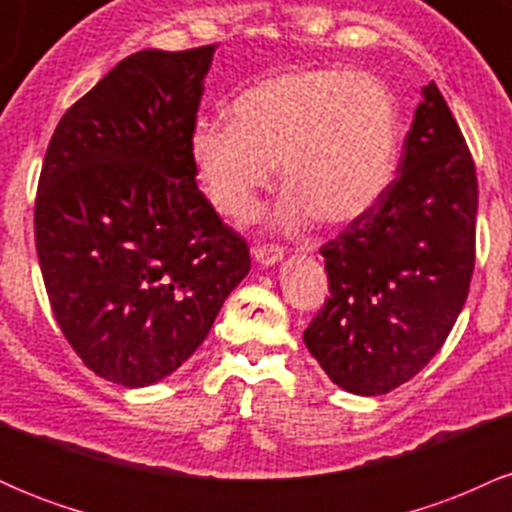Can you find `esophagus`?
Here are the masks:
<instances>
[{
  "mask_svg": "<svg viewBox=\"0 0 512 512\" xmlns=\"http://www.w3.org/2000/svg\"><path fill=\"white\" fill-rule=\"evenodd\" d=\"M252 260L262 267H274L284 260V250L276 248V245H257V248H252Z\"/></svg>",
  "mask_w": 512,
  "mask_h": 512,
  "instance_id": "esophagus-1",
  "label": "esophagus"
}]
</instances>
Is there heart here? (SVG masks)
Segmentation results:
<instances>
[{"mask_svg": "<svg viewBox=\"0 0 512 512\" xmlns=\"http://www.w3.org/2000/svg\"><path fill=\"white\" fill-rule=\"evenodd\" d=\"M231 113L233 120L199 117L187 139L199 187L223 216L248 219L276 163L289 190L281 204L286 226L310 214L346 226L390 185L399 115L392 93L373 76L286 69L245 88Z\"/></svg>", "mask_w": 512, "mask_h": 512, "instance_id": "heart-1", "label": "heart"}]
</instances>
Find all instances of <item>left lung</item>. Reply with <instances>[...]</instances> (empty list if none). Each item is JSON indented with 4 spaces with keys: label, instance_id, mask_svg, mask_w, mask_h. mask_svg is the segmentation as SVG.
Segmentation results:
<instances>
[{
    "label": "left lung",
    "instance_id": "left-lung-1",
    "mask_svg": "<svg viewBox=\"0 0 512 512\" xmlns=\"http://www.w3.org/2000/svg\"><path fill=\"white\" fill-rule=\"evenodd\" d=\"M397 180L322 245L330 298L303 332L327 378L385 395L445 344L474 272L477 173L438 86L421 88Z\"/></svg>",
    "mask_w": 512,
    "mask_h": 512
}]
</instances>
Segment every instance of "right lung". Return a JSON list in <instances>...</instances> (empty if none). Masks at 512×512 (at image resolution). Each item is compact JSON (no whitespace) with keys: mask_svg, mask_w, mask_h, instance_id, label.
<instances>
[{"mask_svg":"<svg viewBox=\"0 0 512 512\" xmlns=\"http://www.w3.org/2000/svg\"><path fill=\"white\" fill-rule=\"evenodd\" d=\"M216 45L117 62L52 134L35 248L57 325L81 361L125 387L187 361L250 272L187 154Z\"/></svg>","mask_w":512,"mask_h":512,"instance_id":"right-lung-1","label":"right lung"}]
</instances>
